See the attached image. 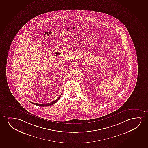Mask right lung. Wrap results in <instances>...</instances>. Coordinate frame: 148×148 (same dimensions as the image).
<instances>
[{"mask_svg":"<svg viewBox=\"0 0 148 148\" xmlns=\"http://www.w3.org/2000/svg\"><path fill=\"white\" fill-rule=\"evenodd\" d=\"M60 97H61V95L59 96V97H58L56 100H54V101H52V102H50V103H49L47 104H38V103H34V102H30L31 103L33 104H35V105H36V106H52V105H53L54 104L56 103L58 101V100H59L60 98Z\"/></svg>","mask_w":148,"mask_h":148,"instance_id":"right-lung-1","label":"right lung"}]
</instances>
